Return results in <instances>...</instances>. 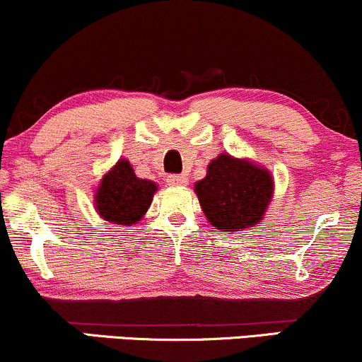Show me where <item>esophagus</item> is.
Segmentation results:
<instances>
[{
  "label": "esophagus",
  "instance_id": "1",
  "mask_svg": "<svg viewBox=\"0 0 362 362\" xmlns=\"http://www.w3.org/2000/svg\"><path fill=\"white\" fill-rule=\"evenodd\" d=\"M189 182V178L185 175H168L167 177V184L172 187H184Z\"/></svg>",
  "mask_w": 362,
  "mask_h": 362
}]
</instances>
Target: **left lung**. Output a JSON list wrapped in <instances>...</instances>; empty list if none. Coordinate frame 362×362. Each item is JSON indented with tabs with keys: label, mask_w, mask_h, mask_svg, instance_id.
I'll return each mask as SVG.
<instances>
[{
	"label": "left lung",
	"mask_w": 362,
	"mask_h": 362,
	"mask_svg": "<svg viewBox=\"0 0 362 362\" xmlns=\"http://www.w3.org/2000/svg\"><path fill=\"white\" fill-rule=\"evenodd\" d=\"M195 194L209 223L223 231H242L260 223L272 197V177L247 160L219 155Z\"/></svg>",
	"instance_id": "left-lung-1"
}]
</instances>
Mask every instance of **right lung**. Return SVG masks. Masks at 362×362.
Listing matches in <instances>:
<instances>
[{
	"instance_id": "add662e5",
	"label": "right lung",
	"mask_w": 362,
	"mask_h": 362,
	"mask_svg": "<svg viewBox=\"0 0 362 362\" xmlns=\"http://www.w3.org/2000/svg\"><path fill=\"white\" fill-rule=\"evenodd\" d=\"M155 190V182L138 178L127 160H119L103 177L95 195V206L105 221L129 226L143 218Z\"/></svg>"
}]
</instances>
